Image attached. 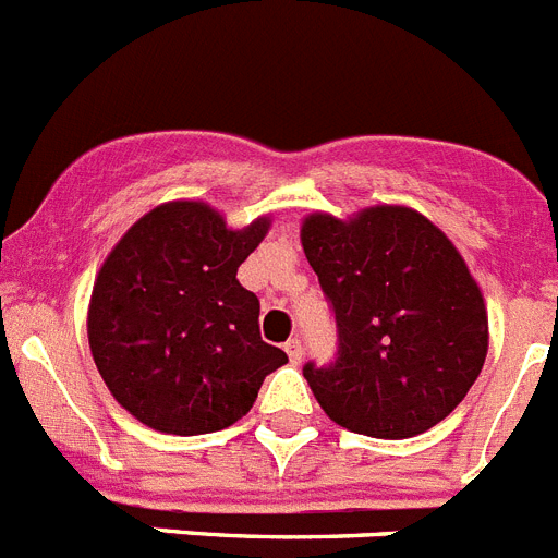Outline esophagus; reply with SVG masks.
<instances>
[{
	"mask_svg": "<svg viewBox=\"0 0 558 558\" xmlns=\"http://www.w3.org/2000/svg\"><path fill=\"white\" fill-rule=\"evenodd\" d=\"M284 352H288L290 363H299V360H302V354H304L302 340H299V338H290L288 343H284Z\"/></svg>",
	"mask_w": 558,
	"mask_h": 558,
	"instance_id": "1",
	"label": "esophagus"
}]
</instances>
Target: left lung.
<instances>
[{
  "label": "left lung",
  "instance_id": "obj_1",
  "mask_svg": "<svg viewBox=\"0 0 558 558\" xmlns=\"http://www.w3.org/2000/svg\"><path fill=\"white\" fill-rule=\"evenodd\" d=\"M302 248L332 302L335 366H304L335 425L411 438L458 408L489 352L481 284L445 231L411 206L310 211Z\"/></svg>",
  "mask_w": 558,
  "mask_h": 558
}]
</instances>
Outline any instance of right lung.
<instances>
[{"label": "right lung", "instance_id": "1", "mask_svg": "<svg viewBox=\"0 0 558 558\" xmlns=\"http://www.w3.org/2000/svg\"><path fill=\"white\" fill-rule=\"evenodd\" d=\"M270 218L231 229L204 201H167L108 251L88 299V347L111 397L170 436L231 427L288 363L259 338V299L236 279Z\"/></svg>", "mask_w": 558, "mask_h": 558}]
</instances>
